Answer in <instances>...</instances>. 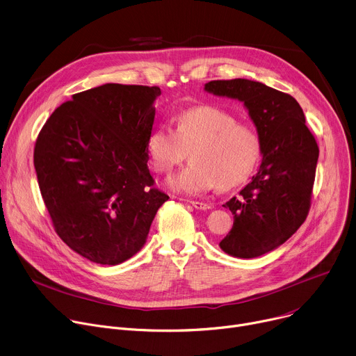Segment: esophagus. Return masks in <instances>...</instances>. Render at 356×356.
<instances>
[{
	"instance_id": "1",
	"label": "esophagus",
	"mask_w": 356,
	"mask_h": 356,
	"mask_svg": "<svg viewBox=\"0 0 356 356\" xmlns=\"http://www.w3.org/2000/svg\"><path fill=\"white\" fill-rule=\"evenodd\" d=\"M190 204H191L195 210H202V211H206V210H210V209H211V206L207 204V202H201V201H190Z\"/></svg>"
}]
</instances>
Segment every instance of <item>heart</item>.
I'll return each mask as SVG.
<instances>
[{"mask_svg":"<svg viewBox=\"0 0 356 356\" xmlns=\"http://www.w3.org/2000/svg\"><path fill=\"white\" fill-rule=\"evenodd\" d=\"M191 163L169 180V187L186 195L204 194L243 183L261 156L258 134L236 122L229 113L211 106L183 111L175 131L161 125L147 138V154L154 169L169 175L186 158Z\"/></svg>","mask_w":356,"mask_h":356,"instance_id":"obj_1","label":"heart"}]
</instances>
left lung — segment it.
<instances>
[{"instance_id":"1","label":"left lung","mask_w":356,"mask_h":356,"mask_svg":"<svg viewBox=\"0 0 356 356\" xmlns=\"http://www.w3.org/2000/svg\"><path fill=\"white\" fill-rule=\"evenodd\" d=\"M207 92L242 101L261 140L258 173L224 207L234 225L220 248L235 258H257L284 243L306 221L310 206L318 145L306 125L297 101L264 83L214 80Z\"/></svg>"}]
</instances>
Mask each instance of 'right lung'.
<instances>
[{
    "mask_svg": "<svg viewBox=\"0 0 356 356\" xmlns=\"http://www.w3.org/2000/svg\"><path fill=\"white\" fill-rule=\"evenodd\" d=\"M159 95L156 86L94 87L58 107L38 135L33 165L55 231L94 264L132 258L169 200L147 168Z\"/></svg>",
    "mask_w": 356,
    "mask_h": 356,
    "instance_id": "right-lung-1",
    "label": "right lung"
}]
</instances>
